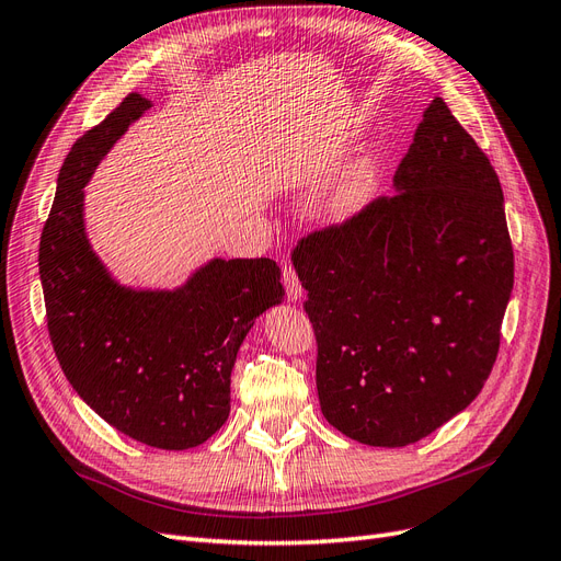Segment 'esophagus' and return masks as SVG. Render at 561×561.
Segmentation results:
<instances>
[{"instance_id": "34e87169", "label": "esophagus", "mask_w": 561, "mask_h": 561, "mask_svg": "<svg viewBox=\"0 0 561 561\" xmlns=\"http://www.w3.org/2000/svg\"><path fill=\"white\" fill-rule=\"evenodd\" d=\"M282 277H284V286H286V296L291 302L302 298V284L296 275V270L291 265H282Z\"/></svg>"}]
</instances>
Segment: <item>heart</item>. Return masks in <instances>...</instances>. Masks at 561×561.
Segmentation results:
<instances>
[{"instance_id":"heart-1","label":"heart","mask_w":561,"mask_h":561,"mask_svg":"<svg viewBox=\"0 0 561 561\" xmlns=\"http://www.w3.org/2000/svg\"><path fill=\"white\" fill-rule=\"evenodd\" d=\"M379 165L375 157H360L356 163L348 165V171L335 186V192L328 198V215L344 221L356 217L363 207L371 201L377 192Z\"/></svg>"}]
</instances>
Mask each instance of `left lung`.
Masks as SVG:
<instances>
[{"label":"left lung","mask_w":561,"mask_h":561,"mask_svg":"<svg viewBox=\"0 0 561 561\" xmlns=\"http://www.w3.org/2000/svg\"><path fill=\"white\" fill-rule=\"evenodd\" d=\"M396 194L294 249L325 421L400 448L467 409L500 354L513 288L504 194L444 99L423 113Z\"/></svg>","instance_id":"obj_1"}]
</instances>
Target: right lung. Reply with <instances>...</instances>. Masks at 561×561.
<instances>
[{"label": "right lung", "instance_id": "obj_1", "mask_svg": "<svg viewBox=\"0 0 561 561\" xmlns=\"http://www.w3.org/2000/svg\"><path fill=\"white\" fill-rule=\"evenodd\" d=\"M152 106L129 94L61 165L38 244L48 333L69 383L127 437L163 450L210 439L231 411V369L259 314L282 302L273 259H215L175 291L113 282L82 226V186Z\"/></svg>", "mask_w": 561, "mask_h": 561}]
</instances>
